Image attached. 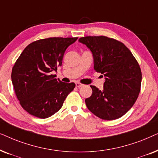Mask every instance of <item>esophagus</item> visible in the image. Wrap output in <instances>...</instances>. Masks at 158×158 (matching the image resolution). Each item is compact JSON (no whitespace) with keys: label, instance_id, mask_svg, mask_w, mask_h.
Returning <instances> with one entry per match:
<instances>
[{"label":"esophagus","instance_id":"esophagus-1","mask_svg":"<svg viewBox=\"0 0 158 158\" xmlns=\"http://www.w3.org/2000/svg\"><path fill=\"white\" fill-rule=\"evenodd\" d=\"M82 86H83L82 84H81V83H79V82H77V83H76V87H78V88L82 87Z\"/></svg>","mask_w":158,"mask_h":158}]
</instances>
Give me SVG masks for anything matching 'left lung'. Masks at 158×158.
I'll return each mask as SVG.
<instances>
[{"mask_svg": "<svg viewBox=\"0 0 158 158\" xmlns=\"http://www.w3.org/2000/svg\"><path fill=\"white\" fill-rule=\"evenodd\" d=\"M79 41L91 50L94 69L106 79L103 90L90 86L92 94L85 100L86 106L101 119L119 118L131 109L139 94V65L127 46L115 39L87 36Z\"/></svg>", "mask_w": 158, "mask_h": 158, "instance_id": "left-lung-1", "label": "left lung"}]
</instances>
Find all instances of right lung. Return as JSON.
Segmentation results:
<instances>
[{
	"label": "right lung",
	"mask_w": 158,
	"mask_h": 158,
	"mask_svg": "<svg viewBox=\"0 0 158 158\" xmlns=\"http://www.w3.org/2000/svg\"><path fill=\"white\" fill-rule=\"evenodd\" d=\"M78 37H50L25 48L12 69L11 80L19 103L29 114L46 118L61 108L75 84L51 74L62 65L64 52Z\"/></svg>",
	"instance_id": "1"
}]
</instances>
